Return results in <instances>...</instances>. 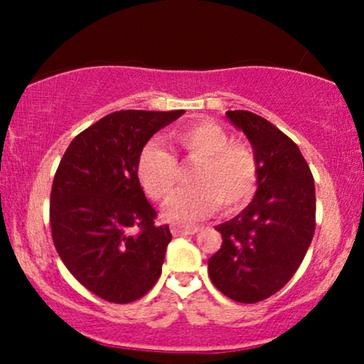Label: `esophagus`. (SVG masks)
Wrapping results in <instances>:
<instances>
[{
    "label": "esophagus",
    "instance_id": "esophagus-1",
    "mask_svg": "<svg viewBox=\"0 0 364 364\" xmlns=\"http://www.w3.org/2000/svg\"><path fill=\"white\" fill-rule=\"evenodd\" d=\"M200 231V228H195V225H171V232L174 236H190L196 235Z\"/></svg>",
    "mask_w": 364,
    "mask_h": 364
}]
</instances>
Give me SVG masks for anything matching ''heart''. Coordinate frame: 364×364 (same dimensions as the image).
Listing matches in <instances>:
<instances>
[{
    "label": "heart",
    "instance_id": "b5f03b06",
    "mask_svg": "<svg viewBox=\"0 0 364 364\" xmlns=\"http://www.w3.org/2000/svg\"><path fill=\"white\" fill-rule=\"evenodd\" d=\"M173 140L198 166L190 176L191 186L166 203L168 219L196 223L214 214L219 205L224 212H232L252 198L257 188V159L248 147L231 141L223 127L208 121L195 123L176 129ZM136 178L150 198L162 202L176 186V159L156 141H149L136 159Z\"/></svg>",
    "mask_w": 364,
    "mask_h": 364
}]
</instances>
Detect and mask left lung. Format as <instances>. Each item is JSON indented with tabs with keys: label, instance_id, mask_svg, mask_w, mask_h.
Segmentation results:
<instances>
[{
	"label": "left lung",
	"instance_id": "8db88e82",
	"mask_svg": "<svg viewBox=\"0 0 364 364\" xmlns=\"http://www.w3.org/2000/svg\"><path fill=\"white\" fill-rule=\"evenodd\" d=\"M257 159V191L236 217L217 225L223 246L208 258L214 286L237 303L282 289L301 265L315 232V181L301 150L270 121L228 111Z\"/></svg>",
	"mask_w": 364,
	"mask_h": 364
}]
</instances>
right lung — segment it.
I'll use <instances>...</instances> for the list:
<instances>
[{"label": "right lung", "instance_id": "add662e5", "mask_svg": "<svg viewBox=\"0 0 364 364\" xmlns=\"http://www.w3.org/2000/svg\"><path fill=\"white\" fill-rule=\"evenodd\" d=\"M183 112H111L75 136L58 166L49 205L54 246L70 274L106 301H135L161 275L173 236L169 225L154 224L136 159Z\"/></svg>", "mask_w": 364, "mask_h": 364}]
</instances>
